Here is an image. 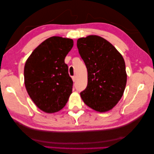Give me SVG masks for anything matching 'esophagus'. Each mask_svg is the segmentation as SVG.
I'll list each match as a JSON object with an SVG mask.
<instances>
[{
    "mask_svg": "<svg viewBox=\"0 0 154 154\" xmlns=\"http://www.w3.org/2000/svg\"><path fill=\"white\" fill-rule=\"evenodd\" d=\"M72 79H73V82H75V81H76V80H77V77L75 76H73L72 77Z\"/></svg>",
    "mask_w": 154,
    "mask_h": 154,
    "instance_id": "34e87169",
    "label": "esophagus"
}]
</instances>
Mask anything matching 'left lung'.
Masks as SVG:
<instances>
[{
    "label": "left lung",
    "instance_id": "1",
    "mask_svg": "<svg viewBox=\"0 0 154 154\" xmlns=\"http://www.w3.org/2000/svg\"><path fill=\"white\" fill-rule=\"evenodd\" d=\"M77 45L88 72L87 86L80 93L83 102L98 112L110 110L120 100L126 85L122 55L98 35L78 39Z\"/></svg>",
    "mask_w": 154,
    "mask_h": 154
}]
</instances>
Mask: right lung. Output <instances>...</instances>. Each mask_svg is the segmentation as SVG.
Listing matches in <instances>:
<instances>
[{"instance_id":"obj_1","label":"right lung","mask_w":154,"mask_h":154,"mask_svg":"<svg viewBox=\"0 0 154 154\" xmlns=\"http://www.w3.org/2000/svg\"><path fill=\"white\" fill-rule=\"evenodd\" d=\"M73 40L53 36L39 45L24 66V83L31 99L47 113L57 112L66 104L73 89L65 57Z\"/></svg>"}]
</instances>
